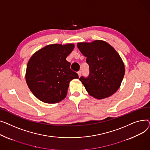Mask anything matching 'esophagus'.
<instances>
[{"instance_id": "esophagus-1", "label": "esophagus", "mask_w": 150, "mask_h": 150, "mask_svg": "<svg viewBox=\"0 0 150 150\" xmlns=\"http://www.w3.org/2000/svg\"><path fill=\"white\" fill-rule=\"evenodd\" d=\"M77 74H78V75H79V77H80L81 76V74H82V71H78V72H77Z\"/></svg>"}]
</instances>
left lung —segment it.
<instances>
[{"mask_svg":"<svg viewBox=\"0 0 150 150\" xmlns=\"http://www.w3.org/2000/svg\"><path fill=\"white\" fill-rule=\"evenodd\" d=\"M77 47L89 65V75L79 79L87 92L99 99L113 94L125 74L124 62L116 51L102 40L79 43Z\"/></svg>","mask_w":150,"mask_h":150,"instance_id":"8db88e82","label":"left lung"}]
</instances>
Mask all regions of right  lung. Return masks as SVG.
<instances>
[{"instance_id":"add662e5","label":"right lung","mask_w":150,"mask_h":150,"mask_svg":"<svg viewBox=\"0 0 150 150\" xmlns=\"http://www.w3.org/2000/svg\"><path fill=\"white\" fill-rule=\"evenodd\" d=\"M74 47L73 44H52L39 50L30 58L26 67V81L40 100L48 103L59 102L66 97L69 82L79 78L66 60Z\"/></svg>"}]
</instances>
